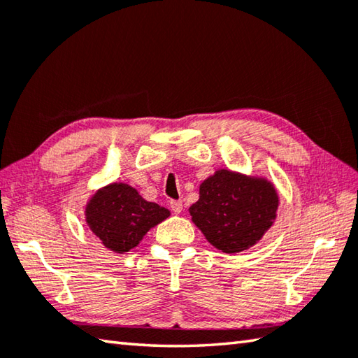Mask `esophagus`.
<instances>
[{
  "label": "esophagus",
  "mask_w": 358,
  "mask_h": 358,
  "mask_svg": "<svg viewBox=\"0 0 358 358\" xmlns=\"http://www.w3.org/2000/svg\"><path fill=\"white\" fill-rule=\"evenodd\" d=\"M171 208H172V211L175 214H180L181 211H183V201H181V200H172L171 201Z\"/></svg>",
  "instance_id": "1"
}]
</instances>
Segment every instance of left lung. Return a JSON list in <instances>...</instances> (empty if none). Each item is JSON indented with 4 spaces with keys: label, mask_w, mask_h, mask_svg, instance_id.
<instances>
[{
    "label": "left lung",
    "mask_w": 358,
    "mask_h": 358,
    "mask_svg": "<svg viewBox=\"0 0 358 358\" xmlns=\"http://www.w3.org/2000/svg\"><path fill=\"white\" fill-rule=\"evenodd\" d=\"M278 205V192L267 178L219 169L200 185V199L189 213L213 247L234 255L262 239Z\"/></svg>",
    "instance_id": "1"
}]
</instances>
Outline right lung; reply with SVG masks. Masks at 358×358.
Returning a JSON list of instances; mask_svg holds the SVG:
<instances>
[{"label":"right lung","instance_id":"1","mask_svg":"<svg viewBox=\"0 0 358 358\" xmlns=\"http://www.w3.org/2000/svg\"><path fill=\"white\" fill-rule=\"evenodd\" d=\"M169 209L144 200L135 187L111 183L87 203L85 220L105 248L124 255L143 241L150 228L166 220Z\"/></svg>","mask_w":358,"mask_h":358}]
</instances>
